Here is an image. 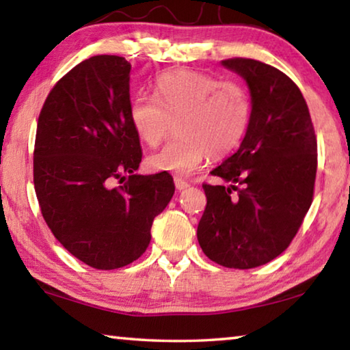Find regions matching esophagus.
<instances>
[{
	"label": "esophagus",
	"mask_w": 350,
	"mask_h": 350,
	"mask_svg": "<svg viewBox=\"0 0 350 350\" xmlns=\"http://www.w3.org/2000/svg\"><path fill=\"white\" fill-rule=\"evenodd\" d=\"M174 185L177 189H185L189 187V183L187 180H183L182 177H174Z\"/></svg>",
	"instance_id": "34e87169"
}]
</instances>
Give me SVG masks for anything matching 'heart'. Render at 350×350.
<instances>
[{"label":"heart","mask_w":350,"mask_h":350,"mask_svg":"<svg viewBox=\"0 0 350 350\" xmlns=\"http://www.w3.org/2000/svg\"><path fill=\"white\" fill-rule=\"evenodd\" d=\"M252 117L250 96L233 80L199 70L176 69L152 85V96L139 94L129 118L139 139L156 148L173 133L177 137L148 159L156 171L193 174L211 159H222L239 146Z\"/></svg>","instance_id":"obj_1"}]
</instances>
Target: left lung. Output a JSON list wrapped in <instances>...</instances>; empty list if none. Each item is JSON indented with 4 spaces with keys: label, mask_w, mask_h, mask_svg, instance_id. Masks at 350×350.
Segmentation results:
<instances>
[{
    "label": "left lung",
    "mask_w": 350,
    "mask_h": 350,
    "mask_svg": "<svg viewBox=\"0 0 350 350\" xmlns=\"http://www.w3.org/2000/svg\"><path fill=\"white\" fill-rule=\"evenodd\" d=\"M222 64L245 79L252 117L239 150L211 171L230 185L202 183L198 241L216 264L245 270L280 256L298 233L313 200L317 135L290 77L253 58Z\"/></svg>",
    "instance_id": "obj_1"
}]
</instances>
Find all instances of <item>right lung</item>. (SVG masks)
Returning <instances> with one entry per match:
<instances>
[{"label":"right lung","instance_id":"obj_1","mask_svg":"<svg viewBox=\"0 0 350 350\" xmlns=\"http://www.w3.org/2000/svg\"><path fill=\"white\" fill-rule=\"evenodd\" d=\"M129 72L118 55L77 64L44 100L35 135L41 215L70 254L98 270L139 259L174 194L167 171L134 174L142 148L129 118Z\"/></svg>","mask_w":350,"mask_h":350}]
</instances>
